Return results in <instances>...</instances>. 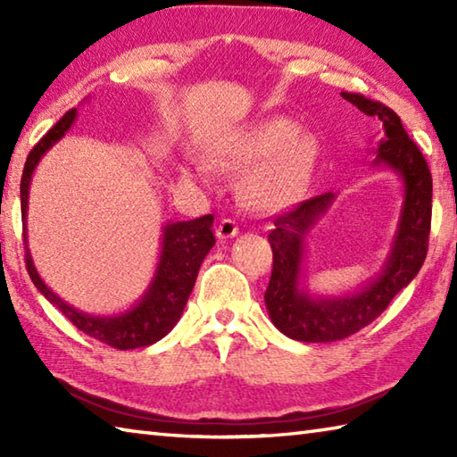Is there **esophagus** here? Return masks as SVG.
Instances as JSON below:
<instances>
[{"instance_id": "34e87169", "label": "esophagus", "mask_w": 457, "mask_h": 457, "mask_svg": "<svg viewBox=\"0 0 457 457\" xmlns=\"http://www.w3.org/2000/svg\"><path fill=\"white\" fill-rule=\"evenodd\" d=\"M215 236L220 239H229L237 236V223L234 220H221L220 226L215 228Z\"/></svg>"}]
</instances>
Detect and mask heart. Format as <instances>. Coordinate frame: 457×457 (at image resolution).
Listing matches in <instances>:
<instances>
[{"mask_svg":"<svg viewBox=\"0 0 457 457\" xmlns=\"http://www.w3.org/2000/svg\"><path fill=\"white\" fill-rule=\"evenodd\" d=\"M215 157L231 167L253 165L242 179V195L262 212H280L304 197L319 165V141L296 130L288 119H266L244 129L223 143ZM189 175L207 179L205 167H191Z\"/></svg>","mask_w":457,"mask_h":457,"instance_id":"heart-1","label":"heart"}]
</instances>
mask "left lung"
<instances>
[{"label": "left lung", "instance_id": "obj_1", "mask_svg": "<svg viewBox=\"0 0 457 457\" xmlns=\"http://www.w3.org/2000/svg\"><path fill=\"white\" fill-rule=\"evenodd\" d=\"M340 95L367 117L383 122V138L375 149L373 165L391 169L403 181V205L381 272L359 290L343 296L311 294L303 274L306 237L328 212L337 193L303 201L296 210L274 220V229L268 236L274 268L264 294L266 308L278 330L303 343H335L365 328L413 280L428 256L431 173L421 151L389 106L353 92Z\"/></svg>", "mask_w": 457, "mask_h": 457}]
</instances>
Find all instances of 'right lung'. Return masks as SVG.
Returning a JSON list of instances; mask_svg holds the SVG:
<instances>
[{"mask_svg": "<svg viewBox=\"0 0 457 457\" xmlns=\"http://www.w3.org/2000/svg\"><path fill=\"white\" fill-rule=\"evenodd\" d=\"M76 120V108L68 111L48 133H46L40 143L29 151L24 173H21L20 183V197H21V223H24V244H26V268L28 274L37 290L50 300L58 311L71 320L76 328L82 330L84 335L100 340L108 346H114L119 351L138 349V346H149L157 340L163 338L171 332V328L181 319L183 308L187 304V298L195 286L197 272L201 262L205 260L207 253L215 244L213 237V215H204V218L191 221H171L163 226V239H161V253L159 264L154 270L149 288L145 290L141 298L137 300L135 306L129 311L100 316L82 312L79 308L64 303L56 292H52L46 282L37 274L34 266L32 253L28 247V199H29V183L36 171L37 163L64 137Z\"/></svg>", "mask_w": 457, "mask_h": 457, "instance_id": "right-lung-1", "label": "right lung"}]
</instances>
